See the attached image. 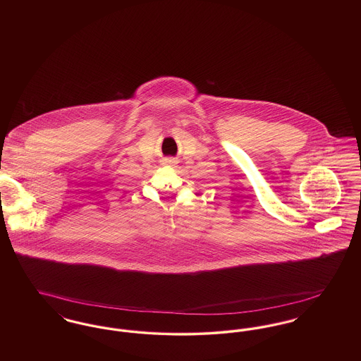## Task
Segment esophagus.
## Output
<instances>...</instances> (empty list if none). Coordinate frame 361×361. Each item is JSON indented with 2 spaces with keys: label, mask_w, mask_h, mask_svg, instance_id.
<instances>
[{
  "label": "esophagus",
  "mask_w": 361,
  "mask_h": 361,
  "mask_svg": "<svg viewBox=\"0 0 361 361\" xmlns=\"http://www.w3.org/2000/svg\"><path fill=\"white\" fill-rule=\"evenodd\" d=\"M171 162H174V159H171Z\"/></svg>",
  "instance_id": "34e87169"
}]
</instances>
